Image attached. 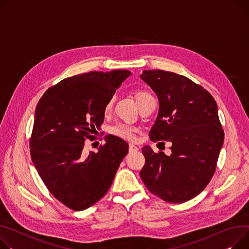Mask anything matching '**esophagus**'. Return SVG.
Returning <instances> with one entry per match:
<instances>
[{
  "instance_id": "obj_1",
  "label": "esophagus",
  "mask_w": 249,
  "mask_h": 249,
  "mask_svg": "<svg viewBox=\"0 0 249 249\" xmlns=\"http://www.w3.org/2000/svg\"><path fill=\"white\" fill-rule=\"evenodd\" d=\"M136 151H138V147L133 144H130L129 145V152H136Z\"/></svg>"
}]
</instances>
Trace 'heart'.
Segmentation results:
<instances>
[{"instance_id": "b5f03b06", "label": "heart", "mask_w": 249, "mask_h": 249, "mask_svg": "<svg viewBox=\"0 0 249 249\" xmlns=\"http://www.w3.org/2000/svg\"><path fill=\"white\" fill-rule=\"evenodd\" d=\"M133 94H134V98H135V100H136L139 108H142L148 102L154 100L153 96L148 91L143 90V89L135 90ZM113 101H114V98H111L105 107V111H109L111 109V107L113 105ZM134 131L135 130L133 127L124 125V124H120V125H117V126L112 128V133L114 135L118 136L120 138H123V139H126V140H131L134 138Z\"/></svg>"}]
</instances>
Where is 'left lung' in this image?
<instances>
[{"mask_svg":"<svg viewBox=\"0 0 249 249\" xmlns=\"http://www.w3.org/2000/svg\"><path fill=\"white\" fill-rule=\"evenodd\" d=\"M140 78L159 100L150 139L172 143L169 156L155 153L150 146L142 148L140 177L164 201L183 203L199 194L215 173L224 140L217 104L207 90L182 75L149 70Z\"/></svg>","mask_w":249,"mask_h":249,"instance_id":"8db88e82","label":"left lung"}]
</instances>
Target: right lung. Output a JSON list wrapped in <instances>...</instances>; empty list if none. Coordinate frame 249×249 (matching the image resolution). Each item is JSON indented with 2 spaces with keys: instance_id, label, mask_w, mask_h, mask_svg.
Segmentation results:
<instances>
[{
  "instance_id": "obj_1",
  "label": "right lung",
  "mask_w": 249,
  "mask_h": 249,
  "mask_svg": "<svg viewBox=\"0 0 249 249\" xmlns=\"http://www.w3.org/2000/svg\"><path fill=\"white\" fill-rule=\"evenodd\" d=\"M127 70L91 71L66 78L49 88L36 107L30 152L48 190L65 206L85 210L108 192L129 145L113 135L98 152L85 139L104 121L105 107Z\"/></svg>"
}]
</instances>
